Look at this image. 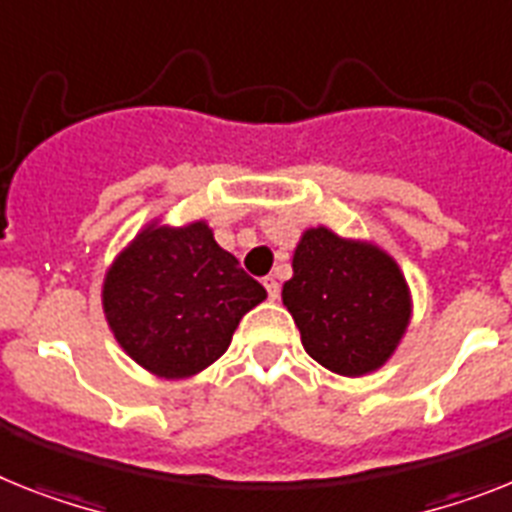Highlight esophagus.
I'll list each match as a JSON object with an SVG mask.
<instances>
[{"label": "esophagus", "instance_id": "1", "mask_svg": "<svg viewBox=\"0 0 512 512\" xmlns=\"http://www.w3.org/2000/svg\"><path fill=\"white\" fill-rule=\"evenodd\" d=\"M264 287L266 295H269V301H277V298H280V282L274 280V277H264Z\"/></svg>", "mask_w": 512, "mask_h": 512}]
</instances>
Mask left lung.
<instances>
[{
  "mask_svg": "<svg viewBox=\"0 0 512 512\" xmlns=\"http://www.w3.org/2000/svg\"><path fill=\"white\" fill-rule=\"evenodd\" d=\"M282 303L308 356L342 377L384 366L411 322L408 282L390 253L327 227L303 232Z\"/></svg>",
  "mask_w": 512,
  "mask_h": 512,
  "instance_id": "8db88e82",
  "label": "left lung"
}]
</instances>
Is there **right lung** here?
<instances>
[{
  "mask_svg": "<svg viewBox=\"0 0 512 512\" xmlns=\"http://www.w3.org/2000/svg\"><path fill=\"white\" fill-rule=\"evenodd\" d=\"M264 298L206 222H151L114 259L101 290L114 340L162 379L193 377L217 361Z\"/></svg>",
  "mask_w": 512,
  "mask_h": 512,
  "instance_id": "obj_1",
  "label": "right lung"
}]
</instances>
